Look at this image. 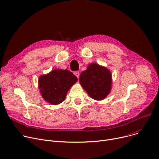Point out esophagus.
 <instances>
[{
    "instance_id": "1",
    "label": "esophagus",
    "mask_w": 159,
    "mask_h": 159,
    "mask_svg": "<svg viewBox=\"0 0 159 159\" xmlns=\"http://www.w3.org/2000/svg\"><path fill=\"white\" fill-rule=\"evenodd\" d=\"M74 75H75V76H76V77L79 79V75H80V73H79V71H75V72H74Z\"/></svg>"
}]
</instances>
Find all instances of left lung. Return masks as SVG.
I'll list each match as a JSON object with an SVG mask.
<instances>
[{"mask_svg":"<svg viewBox=\"0 0 159 159\" xmlns=\"http://www.w3.org/2000/svg\"><path fill=\"white\" fill-rule=\"evenodd\" d=\"M79 82L91 98L102 101L111 90V73L104 66L91 63L80 75Z\"/></svg>","mask_w":159,"mask_h":159,"instance_id":"left-lung-1","label":"left lung"}]
</instances>
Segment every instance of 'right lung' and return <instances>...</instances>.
Returning <instances> with one entry per match:
<instances>
[{"label":"right lung","mask_w":159,"mask_h":159,"mask_svg":"<svg viewBox=\"0 0 159 159\" xmlns=\"http://www.w3.org/2000/svg\"><path fill=\"white\" fill-rule=\"evenodd\" d=\"M77 81V78L72 72L55 69L40 76L39 88L45 101L58 105L64 101L68 91Z\"/></svg>","instance_id":"obj_1"}]
</instances>
